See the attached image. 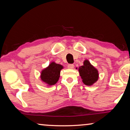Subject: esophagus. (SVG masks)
Returning <instances> with one entry per match:
<instances>
[{"instance_id": "1", "label": "esophagus", "mask_w": 130, "mask_h": 130, "mask_svg": "<svg viewBox=\"0 0 130 130\" xmlns=\"http://www.w3.org/2000/svg\"><path fill=\"white\" fill-rule=\"evenodd\" d=\"M74 67V64H68V68L69 69H73Z\"/></svg>"}]
</instances>
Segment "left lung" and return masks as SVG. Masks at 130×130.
I'll use <instances>...</instances> for the list:
<instances>
[{"label": "left lung", "instance_id": "1", "mask_svg": "<svg viewBox=\"0 0 130 130\" xmlns=\"http://www.w3.org/2000/svg\"><path fill=\"white\" fill-rule=\"evenodd\" d=\"M79 75L85 85L91 86L98 79V72L95 68L91 64L88 60L84 62V65L78 69Z\"/></svg>", "mask_w": 130, "mask_h": 130}]
</instances>
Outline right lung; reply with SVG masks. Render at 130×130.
Returning <instances> with one entry per match:
<instances>
[{
	"label": "right lung",
	"mask_w": 130,
	"mask_h": 130,
	"mask_svg": "<svg viewBox=\"0 0 130 130\" xmlns=\"http://www.w3.org/2000/svg\"><path fill=\"white\" fill-rule=\"evenodd\" d=\"M63 66L52 62L48 67L42 71L41 80L48 85H55L59 80L60 72Z\"/></svg>",
	"instance_id": "right-lung-1"
}]
</instances>
